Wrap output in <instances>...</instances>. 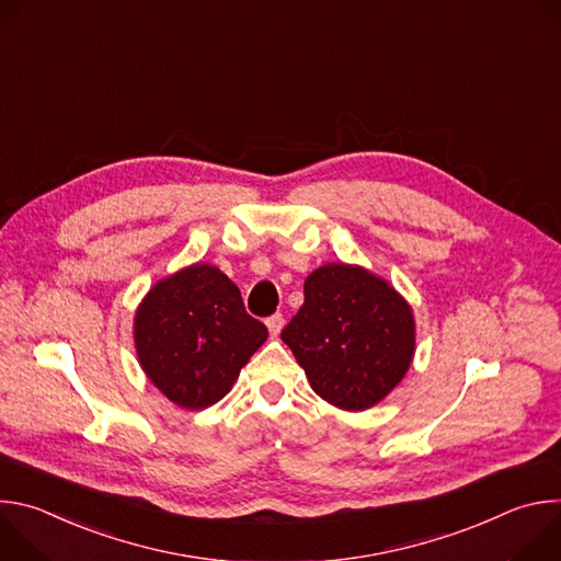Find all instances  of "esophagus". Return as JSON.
<instances>
[{
    "label": "esophagus",
    "instance_id": "34e87169",
    "mask_svg": "<svg viewBox=\"0 0 561 561\" xmlns=\"http://www.w3.org/2000/svg\"><path fill=\"white\" fill-rule=\"evenodd\" d=\"M266 327H268L271 335L277 337V335L282 333V329H284V314H282V312H275V314L266 317Z\"/></svg>",
    "mask_w": 561,
    "mask_h": 561
}]
</instances>
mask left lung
I'll use <instances>...</instances> for the list:
<instances>
[{
	"label": "left lung",
	"instance_id": "left-lung-1",
	"mask_svg": "<svg viewBox=\"0 0 561 561\" xmlns=\"http://www.w3.org/2000/svg\"><path fill=\"white\" fill-rule=\"evenodd\" d=\"M312 390L364 411L402 381L415 353L411 306L366 268L327 264L304 282V304L282 331Z\"/></svg>",
	"mask_w": 561,
	"mask_h": 561
}]
</instances>
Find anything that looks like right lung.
<instances>
[{
	"label": "right lung",
	"instance_id": "1",
	"mask_svg": "<svg viewBox=\"0 0 561 561\" xmlns=\"http://www.w3.org/2000/svg\"><path fill=\"white\" fill-rule=\"evenodd\" d=\"M266 337L239 288L208 264L154 284L135 314L144 373L171 402L193 411L219 402Z\"/></svg>",
	"mask_w": 561,
	"mask_h": 561
}]
</instances>
